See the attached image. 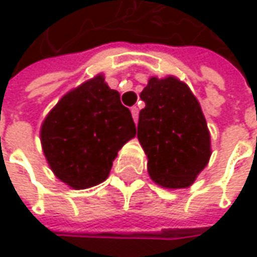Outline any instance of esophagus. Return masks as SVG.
<instances>
[{"label":"esophagus","instance_id":"obj_1","mask_svg":"<svg viewBox=\"0 0 257 257\" xmlns=\"http://www.w3.org/2000/svg\"><path fill=\"white\" fill-rule=\"evenodd\" d=\"M131 113H132V117H134V120L137 123V120H138V107H132L131 108Z\"/></svg>","mask_w":257,"mask_h":257}]
</instances>
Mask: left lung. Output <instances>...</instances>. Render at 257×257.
I'll use <instances>...</instances> for the list:
<instances>
[{
  "label": "left lung",
  "instance_id": "obj_1",
  "mask_svg": "<svg viewBox=\"0 0 257 257\" xmlns=\"http://www.w3.org/2000/svg\"><path fill=\"white\" fill-rule=\"evenodd\" d=\"M138 141L147 155V171L168 189L189 187L211 156L210 131L201 105L179 78L152 77L141 92Z\"/></svg>",
  "mask_w": 257,
  "mask_h": 257
}]
</instances>
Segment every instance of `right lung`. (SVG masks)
<instances>
[{"label":"right lung","instance_id":"add662e5","mask_svg":"<svg viewBox=\"0 0 257 257\" xmlns=\"http://www.w3.org/2000/svg\"><path fill=\"white\" fill-rule=\"evenodd\" d=\"M135 134L119 92L99 74L61 98L40 137L55 176L73 189H87L108 177L117 152Z\"/></svg>","mask_w":257,"mask_h":257}]
</instances>
